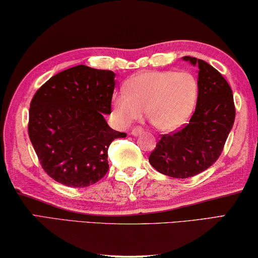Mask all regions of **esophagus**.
<instances>
[{"label": "esophagus", "instance_id": "obj_1", "mask_svg": "<svg viewBox=\"0 0 258 258\" xmlns=\"http://www.w3.org/2000/svg\"><path fill=\"white\" fill-rule=\"evenodd\" d=\"M143 133H144V128L141 125L135 126V128H133V130H132V134L134 135V136H138V135H141Z\"/></svg>", "mask_w": 258, "mask_h": 258}]
</instances>
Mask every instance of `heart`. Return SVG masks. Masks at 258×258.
<instances>
[{"label":"heart","instance_id":"b5f03b06","mask_svg":"<svg viewBox=\"0 0 258 258\" xmlns=\"http://www.w3.org/2000/svg\"><path fill=\"white\" fill-rule=\"evenodd\" d=\"M199 84L186 72H146L129 79L124 94L114 96L116 119L130 123L146 109L147 119L161 130H174L188 120L196 107Z\"/></svg>","mask_w":258,"mask_h":258}]
</instances>
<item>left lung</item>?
Here are the masks:
<instances>
[{
  "label": "left lung",
  "instance_id": "obj_1",
  "mask_svg": "<svg viewBox=\"0 0 258 258\" xmlns=\"http://www.w3.org/2000/svg\"><path fill=\"white\" fill-rule=\"evenodd\" d=\"M199 67V95L188 123L161 135L149 161L155 170L174 178H187L216 162L234 123L232 89L212 65L201 59L184 57Z\"/></svg>",
  "mask_w": 258,
  "mask_h": 258
}]
</instances>
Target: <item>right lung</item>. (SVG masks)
Listing matches in <instances>:
<instances>
[{
	"instance_id": "add662e5",
	"label": "right lung",
	"mask_w": 258,
	"mask_h": 258,
	"mask_svg": "<svg viewBox=\"0 0 258 258\" xmlns=\"http://www.w3.org/2000/svg\"><path fill=\"white\" fill-rule=\"evenodd\" d=\"M112 71L79 65L49 79L31 101L28 136L43 170L70 187H87L108 171L107 150L125 133L109 128Z\"/></svg>"
}]
</instances>
